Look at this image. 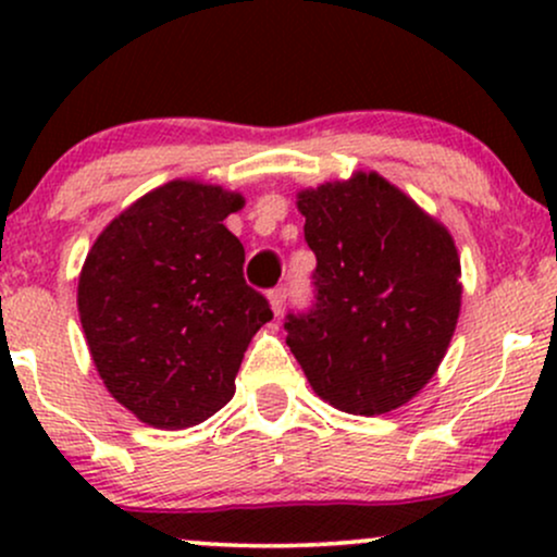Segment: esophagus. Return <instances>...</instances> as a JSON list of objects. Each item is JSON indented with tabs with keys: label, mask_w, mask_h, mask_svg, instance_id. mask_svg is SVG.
Here are the masks:
<instances>
[{
	"label": "esophagus",
	"mask_w": 557,
	"mask_h": 557,
	"mask_svg": "<svg viewBox=\"0 0 557 557\" xmlns=\"http://www.w3.org/2000/svg\"><path fill=\"white\" fill-rule=\"evenodd\" d=\"M285 298H287V287L285 285H280V287H274V290H270V304H272L274 314H280V311L285 309Z\"/></svg>",
	"instance_id": "34e87169"
}]
</instances>
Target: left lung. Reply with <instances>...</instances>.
I'll return each instance as SVG.
<instances>
[{
	"label": "left lung",
	"instance_id": "1",
	"mask_svg": "<svg viewBox=\"0 0 557 557\" xmlns=\"http://www.w3.org/2000/svg\"><path fill=\"white\" fill-rule=\"evenodd\" d=\"M317 257L314 300L285 317L287 345L319 398L387 413L437 372L461 309L450 233L376 172L298 196Z\"/></svg>",
	"mask_w": 557,
	"mask_h": 557
}]
</instances>
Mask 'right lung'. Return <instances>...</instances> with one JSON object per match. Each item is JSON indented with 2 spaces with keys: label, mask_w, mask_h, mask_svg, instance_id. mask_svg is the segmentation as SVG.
I'll return each instance as SVG.
<instances>
[{
  "label": "right lung",
  "mask_w": 557,
  "mask_h": 557,
  "mask_svg": "<svg viewBox=\"0 0 557 557\" xmlns=\"http://www.w3.org/2000/svg\"><path fill=\"white\" fill-rule=\"evenodd\" d=\"M243 198L172 181L138 198L88 251L78 311L99 376L144 424L185 430L235 393L270 300L243 277V243L222 225Z\"/></svg>",
  "instance_id": "right-lung-1"
}]
</instances>
